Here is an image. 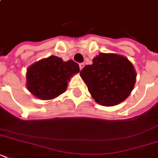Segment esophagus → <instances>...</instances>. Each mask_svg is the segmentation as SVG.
<instances>
[{
    "label": "esophagus",
    "instance_id": "obj_1",
    "mask_svg": "<svg viewBox=\"0 0 158 158\" xmlns=\"http://www.w3.org/2000/svg\"><path fill=\"white\" fill-rule=\"evenodd\" d=\"M79 69H82L84 67V63H79Z\"/></svg>",
    "mask_w": 158,
    "mask_h": 158
}]
</instances>
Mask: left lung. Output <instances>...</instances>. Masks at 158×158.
Here are the masks:
<instances>
[{
	"mask_svg": "<svg viewBox=\"0 0 158 158\" xmlns=\"http://www.w3.org/2000/svg\"><path fill=\"white\" fill-rule=\"evenodd\" d=\"M93 98L102 106L117 105L127 98L134 89L136 72L127 58L100 53L80 71Z\"/></svg>",
	"mask_w": 158,
	"mask_h": 158,
	"instance_id": "left-lung-1",
	"label": "left lung"
}]
</instances>
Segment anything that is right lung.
Masks as SVG:
<instances>
[{
	"label": "right lung",
	"instance_id": "add662e5",
	"mask_svg": "<svg viewBox=\"0 0 158 158\" xmlns=\"http://www.w3.org/2000/svg\"><path fill=\"white\" fill-rule=\"evenodd\" d=\"M78 72L79 64L74 60L63 61L61 58L51 56L28 68L27 88L38 98L52 99L66 90L69 78Z\"/></svg>",
	"mask_w": 158,
	"mask_h": 158
}]
</instances>
